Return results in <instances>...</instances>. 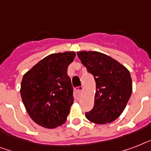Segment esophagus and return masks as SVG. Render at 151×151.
Listing matches in <instances>:
<instances>
[{"instance_id": "1", "label": "esophagus", "mask_w": 151, "mask_h": 151, "mask_svg": "<svg viewBox=\"0 0 151 151\" xmlns=\"http://www.w3.org/2000/svg\"><path fill=\"white\" fill-rule=\"evenodd\" d=\"M83 89H84V88L82 86H79V87H78L74 90V96H75L76 99H79L80 98Z\"/></svg>"}]
</instances>
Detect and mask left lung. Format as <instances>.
Wrapping results in <instances>:
<instances>
[{"label":"left lung","instance_id":"left-lung-1","mask_svg":"<svg viewBox=\"0 0 151 151\" xmlns=\"http://www.w3.org/2000/svg\"><path fill=\"white\" fill-rule=\"evenodd\" d=\"M78 58L94 76L96 91L94 107L85 113L90 122L110 123L122 114L132 92L131 75L126 67L99 52H78Z\"/></svg>","mask_w":151,"mask_h":151}]
</instances>
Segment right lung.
I'll list each match as a JSON object with an SVG mask.
<instances>
[{"label":"right lung","mask_w":151,"mask_h":151,"mask_svg":"<svg viewBox=\"0 0 151 151\" xmlns=\"http://www.w3.org/2000/svg\"><path fill=\"white\" fill-rule=\"evenodd\" d=\"M75 55L74 52L51 54L23 76L22 100L29 117L40 126L55 129L66 122L73 103L67 68Z\"/></svg>","instance_id":"obj_1"}]
</instances>
